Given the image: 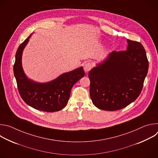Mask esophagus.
<instances>
[{"instance_id":"34e87169","label":"esophagus","mask_w":158,"mask_h":158,"mask_svg":"<svg viewBox=\"0 0 158 158\" xmlns=\"http://www.w3.org/2000/svg\"><path fill=\"white\" fill-rule=\"evenodd\" d=\"M92 67H93V65L91 62H86L84 65V69L85 72H86V73L89 72L92 69Z\"/></svg>"}]
</instances>
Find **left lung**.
<instances>
[{
	"mask_svg": "<svg viewBox=\"0 0 158 158\" xmlns=\"http://www.w3.org/2000/svg\"><path fill=\"white\" fill-rule=\"evenodd\" d=\"M126 51H112L89 72L90 96L98 108L121 109L140 95L149 62L143 45L127 39Z\"/></svg>",
	"mask_w": 158,
	"mask_h": 158,
	"instance_id": "8db88e82",
	"label": "left lung"
}]
</instances>
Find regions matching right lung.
Instances as JSON below:
<instances>
[{
    "label": "right lung",
    "instance_id": "add662e5",
    "mask_svg": "<svg viewBox=\"0 0 158 158\" xmlns=\"http://www.w3.org/2000/svg\"><path fill=\"white\" fill-rule=\"evenodd\" d=\"M31 36L20 45L15 54L14 73L19 93L27 104L35 109L50 112L59 111L67 105L73 85L84 76L83 67L64 73L46 83L29 79L22 69V54Z\"/></svg>",
    "mask_w": 158,
    "mask_h": 158
}]
</instances>
